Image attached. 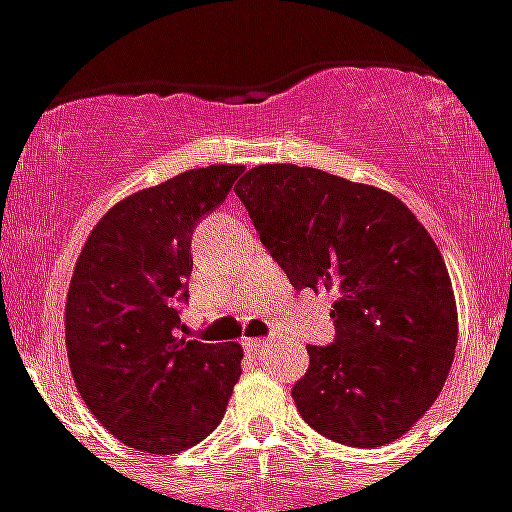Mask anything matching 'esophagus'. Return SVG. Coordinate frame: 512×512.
<instances>
[{"instance_id":"34e87169","label":"esophagus","mask_w":512,"mask_h":512,"mask_svg":"<svg viewBox=\"0 0 512 512\" xmlns=\"http://www.w3.org/2000/svg\"><path fill=\"white\" fill-rule=\"evenodd\" d=\"M262 345H265V337H247V340L242 342V348L247 350V353H257Z\"/></svg>"}]
</instances>
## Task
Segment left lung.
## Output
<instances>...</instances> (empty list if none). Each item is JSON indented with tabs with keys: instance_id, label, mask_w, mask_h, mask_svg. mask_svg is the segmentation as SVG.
Wrapping results in <instances>:
<instances>
[{
	"instance_id": "left-lung-1",
	"label": "left lung",
	"mask_w": 512,
	"mask_h": 512,
	"mask_svg": "<svg viewBox=\"0 0 512 512\" xmlns=\"http://www.w3.org/2000/svg\"><path fill=\"white\" fill-rule=\"evenodd\" d=\"M234 193L296 291L335 293V342L306 345L291 391L299 415L342 446L402 438L441 394L459 337L433 237L386 190L314 167L260 164Z\"/></svg>"
}]
</instances>
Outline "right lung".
<instances>
[{"mask_svg": "<svg viewBox=\"0 0 512 512\" xmlns=\"http://www.w3.org/2000/svg\"><path fill=\"white\" fill-rule=\"evenodd\" d=\"M242 164L188 170L110 208L82 247L66 296V350L92 415L144 453H180L216 430L242 376L239 342L177 337L190 239Z\"/></svg>", "mask_w": 512, "mask_h": 512, "instance_id": "right-lung-1", "label": "right lung"}]
</instances>
